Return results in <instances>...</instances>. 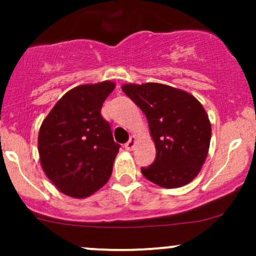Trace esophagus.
Segmentation results:
<instances>
[{"instance_id": "34e87169", "label": "esophagus", "mask_w": 256, "mask_h": 256, "mask_svg": "<svg viewBox=\"0 0 256 256\" xmlns=\"http://www.w3.org/2000/svg\"><path fill=\"white\" fill-rule=\"evenodd\" d=\"M135 144H136V138H135V136H131L130 140H128V142L125 144V148L128 150V151H131V150L135 147Z\"/></svg>"}]
</instances>
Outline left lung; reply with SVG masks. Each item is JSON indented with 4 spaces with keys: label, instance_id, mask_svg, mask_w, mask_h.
I'll use <instances>...</instances> for the list:
<instances>
[{
    "label": "left lung",
    "instance_id": "left-lung-1",
    "mask_svg": "<svg viewBox=\"0 0 256 256\" xmlns=\"http://www.w3.org/2000/svg\"><path fill=\"white\" fill-rule=\"evenodd\" d=\"M122 92L142 110L156 146V158L141 172L164 188L187 184L207 158L212 126L207 112L190 92L158 82L125 84Z\"/></svg>",
    "mask_w": 256,
    "mask_h": 256
}]
</instances>
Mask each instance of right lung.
<instances>
[{"label": "right lung", "mask_w": 256, "mask_h": 256, "mask_svg": "<svg viewBox=\"0 0 256 256\" xmlns=\"http://www.w3.org/2000/svg\"><path fill=\"white\" fill-rule=\"evenodd\" d=\"M114 89L115 82L110 80L76 86L59 99L40 125L42 168L69 197H89L112 176L120 144L100 112Z\"/></svg>", "instance_id": "add662e5"}]
</instances>
